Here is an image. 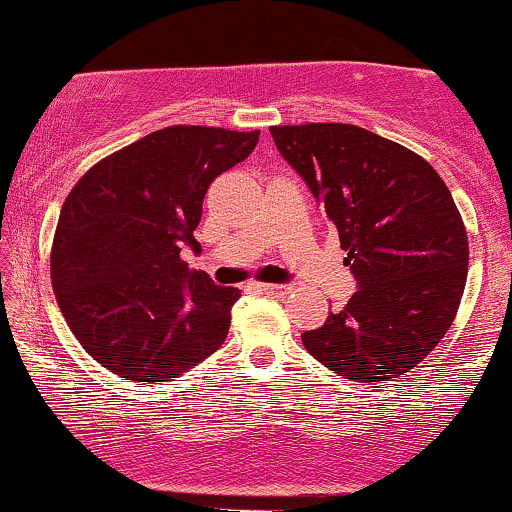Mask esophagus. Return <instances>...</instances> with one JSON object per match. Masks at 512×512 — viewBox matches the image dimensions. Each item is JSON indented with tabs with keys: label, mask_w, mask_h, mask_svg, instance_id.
I'll use <instances>...</instances> for the list:
<instances>
[{
	"label": "esophagus",
	"mask_w": 512,
	"mask_h": 512,
	"mask_svg": "<svg viewBox=\"0 0 512 512\" xmlns=\"http://www.w3.org/2000/svg\"><path fill=\"white\" fill-rule=\"evenodd\" d=\"M258 289L266 294H285L287 292L285 285H258Z\"/></svg>",
	"instance_id": "esophagus-1"
}]
</instances>
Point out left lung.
<instances>
[{"instance_id": "8db88e82", "label": "left lung", "mask_w": 512, "mask_h": 512, "mask_svg": "<svg viewBox=\"0 0 512 512\" xmlns=\"http://www.w3.org/2000/svg\"><path fill=\"white\" fill-rule=\"evenodd\" d=\"M275 147L325 208L358 289L301 334L315 361L353 382H387L425 361L456 318L468 232L422 156L346 123L273 125Z\"/></svg>"}]
</instances>
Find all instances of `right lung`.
I'll use <instances>...</instances> for the list:
<instances>
[{
	"label": "right lung",
	"instance_id": "right-lung-1",
	"mask_svg": "<svg viewBox=\"0 0 512 512\" xmlns=\"http://www.w3.org/2000/svg\"><path fill=\"white\" fill-rule=\"evenodd\" d=\"M261 132L170 125L106 156L63 201L52 285L75 339L132 382H168L220 349L242 296L189 270L206 189Z\"/></svg>",
	"mask_w": 512,
	"mask_h": 512
}]
</instances>
